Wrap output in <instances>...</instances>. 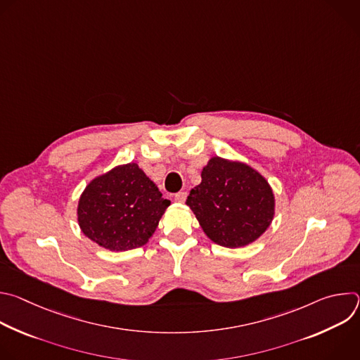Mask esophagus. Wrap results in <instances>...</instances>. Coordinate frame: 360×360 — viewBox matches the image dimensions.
I'll return each instance as SVG.
<instances>
[{
  "label": "esophagus",
  "instance_id": "1",
  "mask_svg": "<svg viewBox=\"0 0 360 360\" xmlns=\"http://www.w3.org/2000/svg\"><path fill=\"white\" fill-rule=\"evenodd\" d=\"M186 196H188V193H186L185 191H181V192L175 193V200H176V202H179V203H182V202H185Z\"/></svg>",
  "mask_w": 360,
  "mask_h": 360
}]
</instances>
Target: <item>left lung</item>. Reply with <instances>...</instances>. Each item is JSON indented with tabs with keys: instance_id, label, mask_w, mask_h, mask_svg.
Here are the masks:
<instances>
[{
	"instance_id": "obj_1",
	"label": "left lung",
	"mask_w": 360,
	"mask_h": 360,
	"mask_svg": "<svg viewBox=\"0 0 360 360\" xmlns=\"http://www.w3.org/2000/svg\"><path fill=\"white\" fill-rule=\"evenodd\" d=\"M200 176L202 182L191 189L186 205L212 242L242 248L269 228L275 215V196L258 171L214 157Z\"/></svg>"
}]
</instances>
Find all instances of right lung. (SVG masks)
I'll return each mask as SVG.
<instances>
[{
  "label": "right lung",
  "mask_w": 360,
  "mask_h": 360,
  "mask_svg": "<svg viewBox=\"0 0 360 360\" xmlns=\"http://www.w3.org/2000/svg\"><path fill=\"white\" fill-rule=\"evenodd\" d=\"M171 200L134 162L92 179L78 202V224L86 238L110 250L148 242Z\"/></svg>",
  "instance_id": "add662e5"
}]
</instances>
